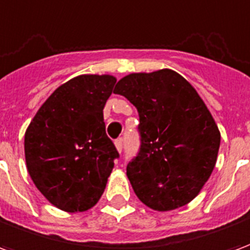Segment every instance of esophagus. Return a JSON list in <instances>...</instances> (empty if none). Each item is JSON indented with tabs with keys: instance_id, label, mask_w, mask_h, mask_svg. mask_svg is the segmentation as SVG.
Masks as SVG:
<instances>
[{
	"instance_id": "obj_1",
	"label": "esophagus",
	"mask_w": 250,
	"mask_h": 250,
	"mask_svg": "<svg viewBox=\"0 0 250 250\" xmlns=\"http://www.w3.org/2000/svg\"><path fill=\"white\" fill-rule=\"evenodd\" d=\"M115 147H116V150H118V151H122V148H123V141H122V139H116V141H115Z\"/></svg>"
}]
</instances>
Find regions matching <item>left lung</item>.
<instances>
[{
    "label": "left lung",
    "instance_id": "left-lung-1",
    "mask_svg": "<svg viewBox=\"0 0 250 250\" xmlns=\"http://www.w3.org/2000/svg\"><path fill=\"white\" fill-rule=\"evenodd\" d=\"M114 93L138 109L139 152L127 165L136 197L158 211L193 201L217 162L221 134L198 92L171 69L130 73Z\"/></svg>",
    "mask_w": 250,
    "mask_h": 250
}]
</instances>
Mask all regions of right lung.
Segmentation results:
<instances>
[{"mask_svg":"<svg viewBox=\"0 0 250 250\" xmlns=\"http://www.w3.org/2000/svg\"><path fill=\"white\" fill-rule=\"evenodd\" d=\"M115 83L111 75L73 77L46 99L26 128L28 173L40 193L64 211L95 206L119 158L103 118Z\"/></svg>","mask_w":250,"mask_h":250,"instance_id":"obj_1","label":"right lung"}]
</instances>
